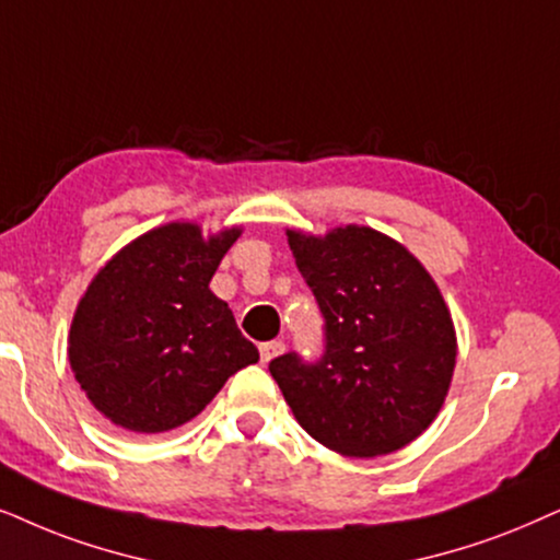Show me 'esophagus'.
Here are the masks:
<instances>
[{"label": "esophagus", "mask_w": 560, "mask_h": 560, "mask_svg": "<svg viewBox=\"0 0 560 560\" xmlns=\"http://www.w3.org/2000/svg\"><path fill=\"white\" fill-rule=\"evenodd\" d=\"M285 352V345L280 342V339H272V342H265L259 345V354H262V362H270L278 358V354Z\"/></svg>", "instance_id": "esophagus-1"}]
</instances>
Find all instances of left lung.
Here are the masks:
<instances>
[{"label":"left lung","mask_w":560,"mask_h":560,"mask_svg":"<svg viewBox=\"0 0 560 560\" xmlns=\"http://www.w3.org/2000/svg\"><path fill=\"white\" fill-rule=\"evenodd\" d=\"M285 234L324 314L326 350L314 365L295 352L275 358L272 377L324 447L347 457L396 453L434 422L453 381L457 339L438 282L370 226Z\"/></svg>","instance_id":"obj_1"}]
</instances>
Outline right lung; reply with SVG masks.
I'll return each instance as SVG.
<instances>
[{"instance_id":"right-lung-1","label":"right lung","mask_w":560,"mask_h":560,"mask_svg":"<svg viewBox=\"0 0 560 560\" xmlns=\"http://www.w3.org/2000/svg\"><path fill=\"white\" fill-rule=\"evenodd\" d=\"M242 229L172 221L122 246L71 318L69 365L94 409L128 432L183 427L259 360L210 280Z\"/></svg>"}]
</instances>
